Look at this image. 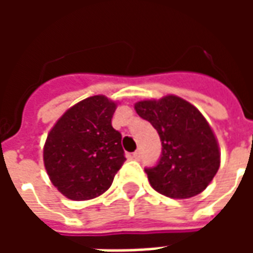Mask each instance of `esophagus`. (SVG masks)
Instances as JSON below:
<instances>
[{
  "instance_id": "1",
  "label": "esophagus",
  "mask_w": 253,
  "mask_h": 253,
  "mask_svg": "<svg viewBox=\"0 0 253 253\" xmlns=\"http://www.w3.org/2000/svg\"><path fill=\"white\" fill-rule=\"evenodd\" d=\"M141 157H142L141 150H137V152H134V153H132V159L134 160H141Z\"/></svg>"
}]
</instances>
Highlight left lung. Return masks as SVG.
<instances>
[{
    "label": "left lung",
    "instance_id": "obj_1",
    "mask_svg": "<svg viewBox=\"0 0 253 253\" xmlns=\"http://www.w3.org/2000/svg\"><path fill=\"white\" fill-rule=\"evenodd\" d=\"M135 111L161 139L159 163L145 168L152 187L176 199L201 194L219 168L217 139L203 115L177 96L138 101Z\"/></svg>",
    "mask_w": 253,
    "mask_h": 253
}]
</instances>
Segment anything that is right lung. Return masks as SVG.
Segmentation results:
<instances>
[{
  "mask_svg": "<svg viewBox=\"0 0 253 253\" xmlns=\"http://www.w3.org/2000/svg\"><path fill=\"white\" fill-rule=\"evenodd\" d=\"M115 110V103L105 96L88 97L67 110L47 135V173L72 201L101 195L126 161L122 134L111 123Z\"/></svg>",
  "mask_w": 253,
  "mask_h": 253,
  "instance_id": "add662e5",
  "label": "right lung"
}]
</instances>
